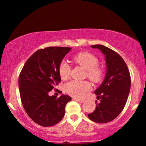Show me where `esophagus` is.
I'll return each instance as SVG.
<instances>
[{
    "label": "esophagus",
    "mask_w": 146,
    "mask_h": 146,
    "mask_svg": "<svg viewBox=\"0 0 146 146\" xmlns=\"http://www.w3.org/2000/svg\"><path fill=\"white\" fill-rule=\"evenodd\" d=\"M73 100H74L75 101H78V102H80V103H84V100H82V99H77V98H73Z\"/></svg>",
    "instance_id": "esophagus-1"
}]
</instances>
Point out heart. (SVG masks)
Instances as JSON below:
<instances>
[{
    "instance_id": "heart-1",
    "label": "heart",
    "mask_w": 146,
    "mask_h": 146,
    "mask_svg": "<svg viewBox=\"0 0 146 146\" xmlns=\"http://www.w3.org/2000/svg\"><path fill=\"white\" fill-rule=\"evenodd\" d=\"M73 61L86 71V77L92 82L98 83L103 79V70L97 66L99 60L93 54L88 52H82L75 56ZM58 71L60 78L62 80H66L70 75L71 67L65 61H62L59 65ZM90 89V84L86 81H71L64 86V91L66 93L78 99L83 98Z\"/></svg>"
}]
</instances>
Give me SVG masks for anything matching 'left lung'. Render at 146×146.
<instances>
[{
	"mask_svg": "<svg viewBox=\"0 0 146 146\" xmlns=\"http://www.w3.org/2000/svg\"><path fill=\"white\" fill-rule=\"evenodd\" d=\"M105 56L106 74L101 86L94 91L100 99L96 110L88 115L93 122L107 123L121 113L125 106L131 88V76L127 66L121 56L102 45H91Z\"/></svg>",
	"mask_w": 146,
	"mask_h": 146,
	"instance_id": "1",
	"label": "left lung"
}]
</instances>
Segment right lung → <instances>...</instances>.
<instances>
[{
	"instance_id": "right-lung-1",
	"label": "right lung",
	"mask_w": 146,
	"mask_h": 146,
	"mask_svg": "<svg viewBox=\"0 0 146 146\" xmlns=\"http://www.w3.org/2000/svg\"><path fill=\"white\" fill-rule=\"evenodd\" d=\"M71 47H49L35 52L26 61L20 76L19 88L23 107L35 123L51 126L63 118L68 95L50 96L61 81L59 65Z\"/></svg>"
}]
</instances>
